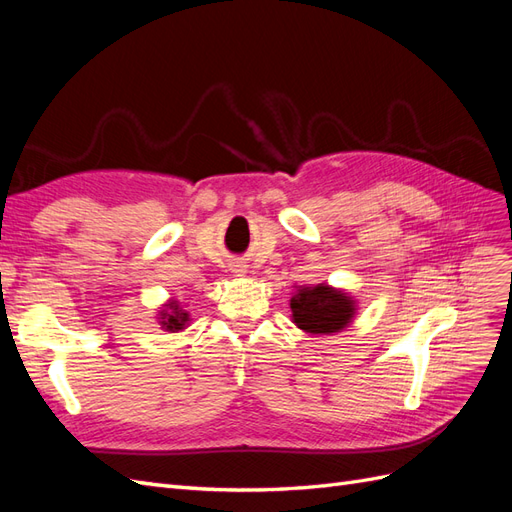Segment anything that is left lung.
Returning a JSON list of instances; mask_svg holds the SVG:
<instances>
[{"label": "left lung", "mask_w": 512, "mask_h": 512, "mask_svg": "<svg viewBox=\"0 0 512 512\" xmlns=\"http://www.w3.org/2000/svg\"><path fill=\"white\" fill-rule=\"evenodd\" d=\"M292 318L307 333L342 331L354 314V305L344 292L329 286L301 288L290 299Z\"/></svg>", "instance_id": "left-lung-1"}]
</instances>
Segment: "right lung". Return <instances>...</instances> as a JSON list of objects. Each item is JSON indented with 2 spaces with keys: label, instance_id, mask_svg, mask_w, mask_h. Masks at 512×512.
<instances>
[{
  "label": "right lung",
  "instance_id": "obj_1",
  "mask_svg": "<svg viewBox=\"0 0 512 512\" xmlns=\"http://www.w3.org/2000/svg\"><path fill=\"white\" fill-rule=\"evenodd\" d=\"M168 307L175 309V312L173 314H162V318H166L162 322L164 327H166V331H179V329H183V322L188 320V314H183L175 303H168Z\"/></svg>",
  "mask_w": 512,
  "mask_h": 512
}]
</instances>
